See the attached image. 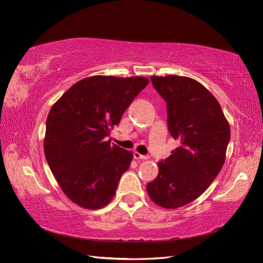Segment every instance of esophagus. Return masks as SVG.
Returning <instances> with one entry per match:
<instances>
[{"mask_svg":"<svg viewBox=\"0 0 263 263\" xmlns=\"http://www.w3.org/2000/svg\"><path fill=\"white\" fill-rule=\"evenodd\" d=\"M134 158L137 159V160H147L149 157L145 156V155H140L139 153H137V151H135V153H134Z\"/></svg>","mask_w":263,"mask_h":263,"instance_id":"esophagus-1","label":"esophagus"}]
</instances>
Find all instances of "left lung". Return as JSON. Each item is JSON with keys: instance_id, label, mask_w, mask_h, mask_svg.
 Segmentation results:
<instances>
[{"instance_id": "1", "label": "left lung", "mask_w": 263, "mask_h": 263, "mask_svg": "<svg viewBox=\"0 0 263 263\" xmlns=\"http://www.w3.org/2000/svg\"><path fill=\"white\" fill-rule=\"evenodd\" d=\"M166 102L168 129L180 146L158 163L157 178L147 184L154 203L173 210L201 196L218 176L226 159L230 127L218 101L194 79L150 78Z\"/></svg>"}]
</instances>
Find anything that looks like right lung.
<instances>
[{
	"mask_svg": "<svg viewBox=\"0 0 263 263\" xmlns=\"http://www.w3.org/2000/svg\"><path fill=\"white\" fill-rule=\"evenodd\" d=\"M148 83L145 77L93 76L74 83L52 105L45 157L62 192L80 208L99 210L113 200L133 153L105 138Z\"/></svg>",
	"mask_w": 263,
	"mask_h": 263,
	"instance_id": "obj_1",
	"label": "right lung"
}]
</instances>
